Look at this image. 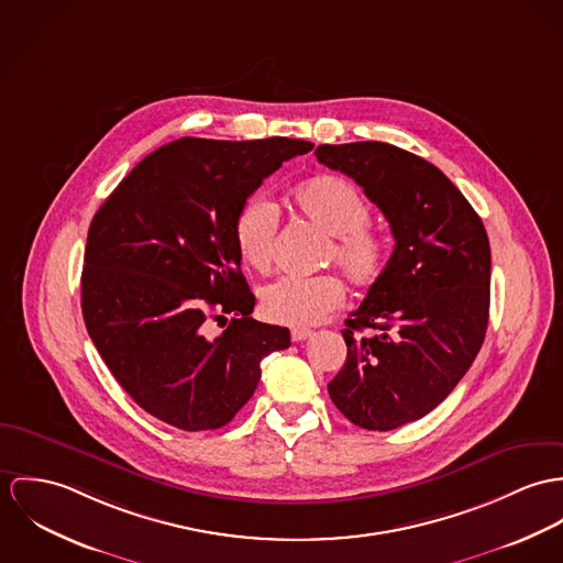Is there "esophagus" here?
Instances as JSON below:
<instances>
[{"mask_svg":"<svg viewBox=\"0 0 563 563\" xmlns=\"http://www.w3.org/2000/svg\"><path fill=\"white\" fill-rule=\"evenodd\" d=\"M312 330H307V328H296V330H291V339L296 341V343H300V341H307V339H311Z\"/></svg>","mask_w":563,"mask_h":563,"instance_id":"1","label":"esophagus"}]
</instances>
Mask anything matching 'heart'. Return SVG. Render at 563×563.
<instances>
[{"label":"heart","instance_id":"1","mask_svg":"<svg viewBox=\"0 0 563 563\" xmlns=\"http://www.w3.org/2000/svg\"><path fill=\"white\" fill-rule=\"evenodd\" d=\"M302 218L328 235L325 263H334L354 287H372L386 267V240L369 227V205L352 181L319 175L294 189ZM278 211L265 196H252L235 220V246L246 265L267 272L274 258ZM345 289L336 276H283L261 291V312L276 323L305 328L323 321L343 305Z\"/></svg>","mask_w":563,"mask_h":563}]
</instances>
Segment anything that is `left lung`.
<instances>
[{"mask_svg":"<svg viewBox=\"0 0 563 563\" xmlns=\"http://www.w3.org/2000/svg\"><path fill=\"white\" fill-rule=\"evenodd\" d=\"M314 155L365 189L395 238L382 276L345 319L347 358L328 384L354 426L388 432L432 412L479 354L490 309L488 235L462 191L415 153L350 142L321 144Z\"/></svg>","mask_w":563,"mask_h":563,"instance_id":"8db88e82","label":"left lung"}]
</instances>
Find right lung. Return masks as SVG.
Wrapping results in <instances>:
<instances>
[{"label":"right lung","mask_w":563,"mask_h":563,"mask_svg":"<svg viewBox=\"0 0 563 563\" xmlns=\"http://www.w3.org/2000/svg\"><path fill=\"white\" fill-rule=\"evenodd\" d=\"M291 137H181L146 155L95 213L84 254L88 334L126 395L155 419L218 430L249 401L261 361L291 345L252 319L235 220L265 177L311 151ZM213 320L230 321L218 338Z\"/></svg>","instance_id":"1"}]
</instances>
